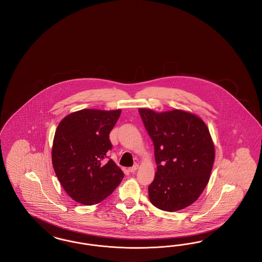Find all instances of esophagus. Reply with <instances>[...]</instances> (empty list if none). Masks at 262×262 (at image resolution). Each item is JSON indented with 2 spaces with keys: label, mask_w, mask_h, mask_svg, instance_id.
Segmentation results:
<instances>
[{
  "label": "esophagus",
  "mask_w": 262,
  "mask_h": 262,
  "mask_svg": "<svg viewBox=\"0 0 262 262\" xmlns=\"http://www.w3.org/2000/svg\"><path fill=\"white\" fill-rule=\"evenodd\" d=\"M138 167H139L138 165H135V166H133L132 168H129V169H128V171H129L130 173H135V172L137 171V169H138Z\"/></svg>",
  "instance_id": "1"
}]
</instances>
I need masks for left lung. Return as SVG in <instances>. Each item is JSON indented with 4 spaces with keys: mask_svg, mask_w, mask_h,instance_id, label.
<instances>
[{
    "mask_svg": "<svg viewBox=\"0 0 262 262\" xmlns=\"http://www.w3.org/2000/svg\"><path fill=\"white\" fill-rule=\"evenodd\" d=\"M154 144L157 171L148 187L151 203L164 211L184 209L207 186L215 159L209 129L195 114L139 108Z\"/></svg>",
    "mask_w": 262,
    "mask_h": 262,
    "instance_id": "8db88e82",
    "label": "left lung"
}]
</instances>
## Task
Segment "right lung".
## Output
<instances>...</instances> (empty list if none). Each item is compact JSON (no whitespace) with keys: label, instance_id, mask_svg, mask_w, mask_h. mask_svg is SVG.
I'll return each instance as SVG.
<instances>
[{"label":"right lung","instance_id":"right-lung-1","mask_svg":"<svg viewBox=\"0 0 262 262\" xmlns=\"http://www.w3.org/2000/svg\"><path fill=\"white\" fill-rule=\"evenodd\" d=\"M122 110L82 109L66 116L58 125L52 146V164L66 192L73 200L92 205L109 196L124 173L110 159V132Z\"/></svg>","mask_w":262,"mask_h":262}]
</instances>
